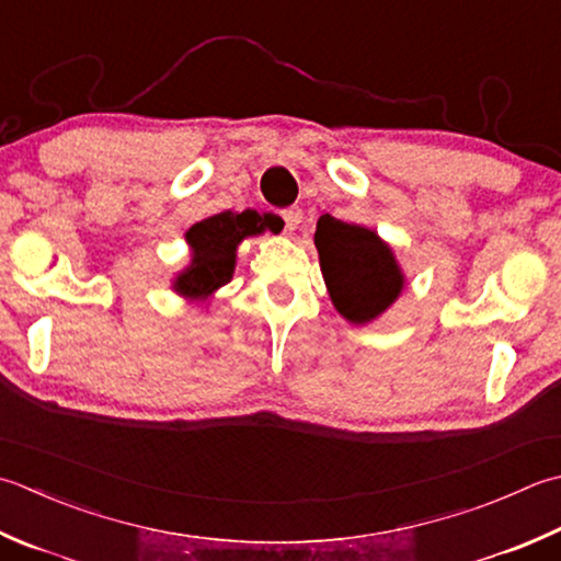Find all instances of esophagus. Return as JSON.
Wrapping results in <instances>:
<instances>
[{"instance_id": "esophagus-1", "label": "esophagus", "mask_w": 561, "mask_h": 561, "mask_svg": "<svg viewBox=\"0 0 561 561\" xmlns=\"http://www.w3.org/2000/svg\"><path fill=\"white\" fill-rule=\"evenodd\" d=\"M282 218H284V228H287L291 233V230L299 228L304 214H301L299 206H289V208H284V211H282Z\"/></svg>"}]
</instances>
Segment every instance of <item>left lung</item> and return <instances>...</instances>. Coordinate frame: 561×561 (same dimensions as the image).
I'll return each mask as SVG.
<instances>
[{"label":"left lung","mask_w":561,"mask_h":561,"mask_svg":"<svg viewBox=\"0 0 561 561\" xmlns=\"http://www.w3.org/2000/svg\"><path fill=\"white\" fill-rule=\"evenodd\" d=\"M313 243L328 294L350 323L371 321L401 294V270L375 230L325 214L318 218Z\"/></svg>","instance_id":"1"}]
</instances>
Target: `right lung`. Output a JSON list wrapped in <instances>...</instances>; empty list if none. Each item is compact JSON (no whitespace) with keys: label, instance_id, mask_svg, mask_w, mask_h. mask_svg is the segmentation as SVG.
<instances>
[{"label":"right lung","instance_id":"obj_1","mask_svg":"<svg viewBox=\"0 0 561 561\" xmlns=\"http://www.w3.org/2000/svg\"><path fill=\"white\" fill-rule=\"evenodd\" d=\"M277 230V218L272 214L260 216L257 211H224L208 216L186 230V240L194 250V260L186 272H182L174 289L186 296H208L233 277L236 248L243 238Z\"/></svg>","mask_w":561,"mask_h":561}]
</instances>
